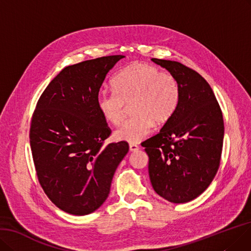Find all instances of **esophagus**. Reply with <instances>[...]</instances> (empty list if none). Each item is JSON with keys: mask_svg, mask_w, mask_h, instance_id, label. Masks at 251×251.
<instances>
[{"mask_svg": "<svg viewBox=\"0 0 251 251\" xmlns=\"http://www.w3.org/2000/svg\"><path fill=\"white\" fill-rule=\"evenodd\" d=\"M139 146L137 145V144H134V143H131L129 144V150H131V151H137V150H139Z\"/></svg>", "mask_w": 251, "mask_h": 251, "instance_id": "34e87169", "label": "esophagus"}]
</instances>
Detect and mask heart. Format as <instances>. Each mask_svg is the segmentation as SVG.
<instances>
[{"label": "heart", "instance_id": "1", "mask_svg": "<svg viewBox=\"0 0 251 251\" xmlns=\"http://www.w3.org/2000/svg\"><path fill=\"white\" fill-rule=\"evenodd\" d=\"M113 88L103 89L97 96V106L105 120L118 125L126 105L134 113L114 133L119 141L137 143L151 131L153 123L163 125L173 116L180 101L177 78L159 68L136 63L122 70L113 79Z\"/></svg>", "mask_w": 251, "mask_h": 251}]
</instances>
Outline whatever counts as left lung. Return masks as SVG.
I'll use <instances>...</instances> for the list:
<instances>
[{
	"label": "left lung",
	"mask_w": 251,
	"mask_h": 251,
	"mask_svg": "<svg viewBox=\"0 0 251 251\" xmlns=\"http://www.w3.org/2000/svg\"><path fill=\"white\" fill-rule=\"evenodd\" d=\"M174 75L180 101L160 132L147 139L150 182L171 203H187L212 182L222 158L225 125L209 83L195 70L175 61L151 58Z\"/></svg>",
	"instance_id": "left-lung-1"
}]
</instances>
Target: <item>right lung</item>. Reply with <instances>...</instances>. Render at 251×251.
Returning a JSON list of instances; mask_svg holds the SVG:
<instances>
[{
  "label": "right lung",
  "mask_w": 251,
  "mask_h": 251,
  "mask_svg": "<svg viewBox=\"0 0 251 251\" xmlns=\"http://www.w3.org/2000/svg\"><path fill=\"white\" fill-rule=\"evenodd\" d=\"M123 57L103 56L66 67L37 102L29 127L37 177L50 201L67 213L96 211L128 151L126 141L103 146L111 129L97 106L106 75Z\"/></svg>",
  "instance_id": "obj_1"
}]
</instances>
